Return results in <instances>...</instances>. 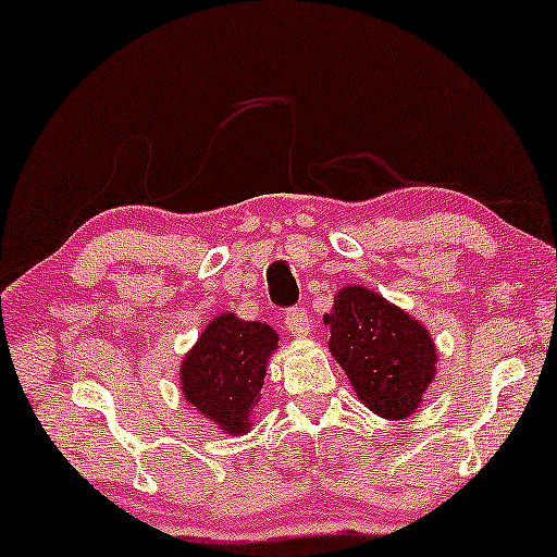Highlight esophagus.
I'll use <instances>...</instances> for the list:
<instances>
[{
    "mask_svg": "<svg viewBox=\"0 0 557 557\" xmlns=\"http://www.w3.org/2000/svg\"><path fill=\"white\" fill-rule=\"evenodd\" d=\"M282 322H285V327L293 330L297 337H302L310 332V318H307L305 307H289V310H285V314H282Z\"/></svg>",
    "mask_w": 557,
    "mask_h": 557,
    "instance_id": "esophagus-1",
    "label": "esophagus"
}]
</instances>
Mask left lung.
I'll list each match as a JSON object with an SVG mask.
<instances>
[{"mask_svg": "<svg viewBox=\"0 0 557 557\" xmlns=\"http://www.w3.org/2000/svg\"><path fill=\"white\" fill-rule=\"evenodd\" d=\"M322 320L330 327L332 358L364 408L387 420L418 410L437 362L433 337L418 320L360 285L339 289Z\"/></svg>", "mask_w": 557, "mask_h": 557, "instance_id": "1", "label": "left lung"}]
</instances>
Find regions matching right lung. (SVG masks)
<instances>
[{"label":"right lung","mask_w":557,"mask_h":557,"mask_svg":"<svg viewBox=\"0 0 557 557\" xmlns=\"http://www.w3.org/2000/svg\"><path fill=\"white\" fill-rule=\"evenodd\" d=\"M275 350L277 332L270 325L222 312L182 360V395L222 433L243 435L250 430Z\"/></svg>","instance_id":"1"}]
</instances>
